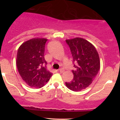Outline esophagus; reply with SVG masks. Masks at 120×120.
<instances>
[{
    "instance_id": "34e87169",
    "label": "esophagus",
    "mask_w": 120,
    "mask_h": 120,
    "mask_svg": "<svg viewBox=\"0 0 120 120\" xmlns=\"http://www.w3.org/2000/svg\"><path fill=\"white\" fill-rule=\"evenodd\" d=\"M64 71H65V70H64V68H60V69H59V71H60V73L64 72Z\"/></svg>"
}]
</instances>
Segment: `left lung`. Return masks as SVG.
<instances>
[{"label":"left lung","mask_w":120,"mask_h":120,"mask_svg":"<svg viewBox=\"0 0 120 120\" xmlns=\"http://www.w3.org/2000/svg\"><path fill=\"white\" fill-rule=\"evenodd\" d=\"M72 55L75 70L71 82H65L66 86L74 91H79L87 87L100 70L99 54L94 46L81 38L66 40Z\"/></svg>","instance_id":"left-lung-1"}]
</instances>
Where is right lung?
I'll list each match as a JSON object with an SVG mask.
<instances>
[{
    "mask_svg": "<svg viewBox=\"0 0 120 120\" xmlns=\"http://www.w3.org/2000/svg\"><path fill=\"white\" fill-rule=\"evenodd\" d=\"M45 38H33L23 43L18 49L16 65L22 79L33 88H41L52 74L47 69L44 57Z\"/></svg>",
    "mask_w": 120,
    "mask_h": 120,
    "instance_id": "add662e5",
    "label": "right lung"
}]
</instances>
